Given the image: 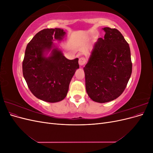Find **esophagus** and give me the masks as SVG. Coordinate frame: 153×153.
<instances>
[{
    "instance_id": "34e87169",
    "label": "esophagus",
    "mask_w": 153,
    "mask_h": 153,
    "mask_svg": "<svg viewBox=\"0 0 153 153\" xmlns=\"http://www.w3.org/2000/svg\"><path fill=\"white\" fill-rule=\"evenodd\" d=\"M86 62H87V59L85 57H80L79 59V61H78L80 66L84 65V64L86 63Z\"/></svg>"
}]
</instances>
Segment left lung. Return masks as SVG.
Listing matches in <instances>:
<instances>
[{"label": "left lung", "mask_w": 153, "mask_h": 153, "mask_svg": "<svg viewBox=\"0 0 153 153\" xmlns=\"http://www.w3.org/2000/svg\"><path fill=\"white\" fill-rule=\"evenodd\" d=\"M104 39L94 43L84 68L90 98L106 103L117 98L126 87L132 72L130 48L116 29L105 27Z\"/></svg>", "instance_id": "left-lung-1"}]
</instances>
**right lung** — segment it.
Wrapping results in <instances>:
<instances>
[{
    "instance_id": "obj_1",
    "label": "right lung",
    "mask_w": 153,
    "mask_h": 153,
    "mask_svg": "<svg viewBox=\"0 0 153 153\" xmlns=\"http://www.w3.org/2000/svg\"><path fill=\"white\" fill-rule=\"evenodd\" d=\"M65 34L59 28L45 29L38 32L26 47L23 75L32 93L47 102H58L66 98L69 83L79 68L78 58L69 60L57 48H53L48 57L44 55L55 47L53 39L61 41Z\"/></svg>"
}]
</instances>
